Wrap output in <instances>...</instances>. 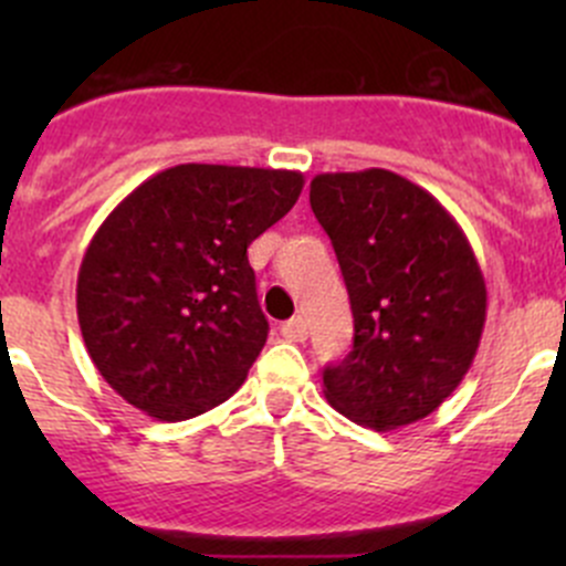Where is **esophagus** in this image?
Returning a JSON list of instances; mask_svg holds the SVG:
<instances>
[{
    "mask_svg": "<svg viewBox=\"0 0 566 566\" xmlns=\"http://www.w3.org/2000/svg\"><path fill=\"white\" fill-rule=\"evenodd\" d=\"M282 336L290 342H304L306 339V319L290 317L287 323H282Z\"/></svg>",
    "mask_w": 566,
    "mask_h": 566,
    "instance_id": "obj_1",
    "label": "esophagus"
}]
</instances>
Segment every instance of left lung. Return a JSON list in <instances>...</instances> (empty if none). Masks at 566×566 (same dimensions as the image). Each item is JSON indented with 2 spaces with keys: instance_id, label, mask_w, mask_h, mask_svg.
Here are the masks:
<instances>
[{
  "instance_id": "left-lung-1",
  "label": "left lung",
  "mask_w": 566,
  "mask_h": 566,
  "mask_svg": "<svg viewBox=\"0 0 566 566\" xmlns=\"http://www.w3.org/2000/svg\"><path fill=\"white\" fill-rule=\"evenodd\" d=\"M353 310V350L323 369L342 416L397 430L430 416L471 369L488 287L449 210L389 172H325L310 186Z\"/></svg>"
}]
</instances>
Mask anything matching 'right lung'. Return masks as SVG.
<instances>
[{"instance_id": "add662e5", "label": "right lung", "mask_w": 566, "mask_h": 566, "mask_svg": "<svg viewBox=\"0 0 566 566\" xmlns=\"http://www.w3.org/2000/svg\"><path fill=\"white\" fill-rule=\"evenodd\" d=\"M301 188L290 169L180 164L106 216L78 268L76 312L125 402L182 421L241 389L268 339L247 249Z\"/></svg>"}]
</instances>
